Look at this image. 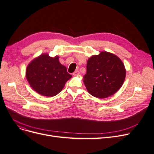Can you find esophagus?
I'll return each instance as SVG.
<instances>
[{
	"label": "esophagus",
	"mask_w": 154,
	"mask_h": 154,
	"mask_svg": "<svg viewBox=\"0 0 154 154\" xmlns=\"http://www.w3.org/2000/svg\"><path fill=\"white\" fill-rule=\"evenodd\" d=\"M79 73H80V72H79V70H75L74 72L73 73V75H74V76H76V75H78Z\"/></svg>",
	"instance_id": "obj_1"
}]
</instances>
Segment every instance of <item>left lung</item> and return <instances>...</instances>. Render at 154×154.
Masks as SVG:
<instances>
[{
    "mask_svg": "<svg viewBox=\"0 0 154 154\" xmlns=\"http://www.w3.org/2000/svg\"><path fill=\"white\" fill-rule=\"evenodd\" d=\"M125 77L122 60L113 53L103 51L88 59L83 82L90 94L102 99L113 95L121 88Z\"/></svg>",
    "mask_w": 154,
    "mask_h": 154,
    "instance_id": "1",
    "label": "left lung"
}]
</instances>
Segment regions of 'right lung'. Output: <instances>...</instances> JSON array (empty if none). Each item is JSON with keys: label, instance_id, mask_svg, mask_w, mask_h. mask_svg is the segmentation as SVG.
<instances>
[{"label": "right lung", "instance_id": "add662e5", "mask_svg": "<svg viewBox=\"0 0 154 154\" xmlns=\"http://www.w3.org/2000/svg\"><path fill=\"white\" fill-rule=\"evenodd\" d=\"M26 77L36 92L44 96L53 97L61 92L72 75L60 63L59 57H51L48 53H43L28 64Z\"/></svg>", "mask_w": 154, "mask_h": 154}]
</instances>
